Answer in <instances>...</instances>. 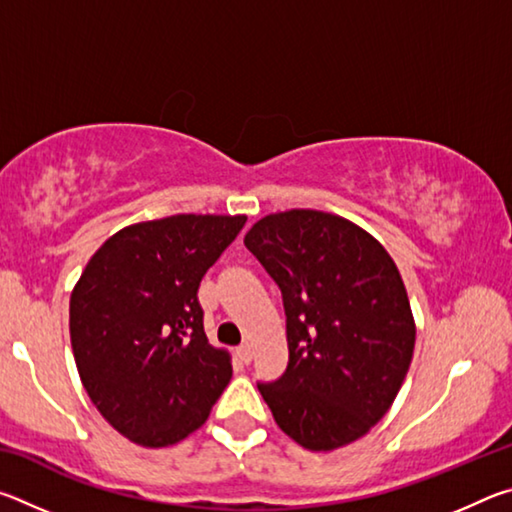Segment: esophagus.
I'll return each mask as SVG.
<instances>
[{
	"label": "esophagus",
	"mask_w": 512,
	"mask_h": 512,
	"mask_svg": "<svg viewBox=\"0 0 512 512\" xmlns=\"http://www.w3.org/2000/svg\"><path fill=\"white\" fill-rule=\"evenodd\" d=\"M237 357H239L241 363H250V361H253V348H250L248 343H241L237 348Z\"/></svg>",
	"instance_id": "obj_1"
}]
</instances>
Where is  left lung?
<instances>
[{"mask_svg": "<svg viewBox=\"0 0 512 512\" xmlns=\"http://www.w3.org/2000/svg\"><path fill=\"white\" fill-rule=\"evenodd\" d=\"M282 291L289 363L257 381L280 429L311 452L361 438L409 372L415 325L391 255L341 216H264L244 239Z\"/></svg>", "mask_w": 512, "mask_h": 512, "instance_id": "1", "label": "left lung"}]
</instances>
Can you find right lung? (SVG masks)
<instances>
[{
    "instance_id": "1",
    "label": "right lung",
    "mask_w": 512,
    "mask_h": 512,
    "mask_svg": "<svg viewBox=\"0 0 512 512\" xmlns=\"http://www.w3.org/2000/svg\"><path fill=\"white\" fill-rule=\"evenodd\" d=\"M246 216L176 214L119 230L69 300L81 381L112 427L144 447L196 431L232 377L207 343L198 287Z\"/></svg>"
}]
</instances>
